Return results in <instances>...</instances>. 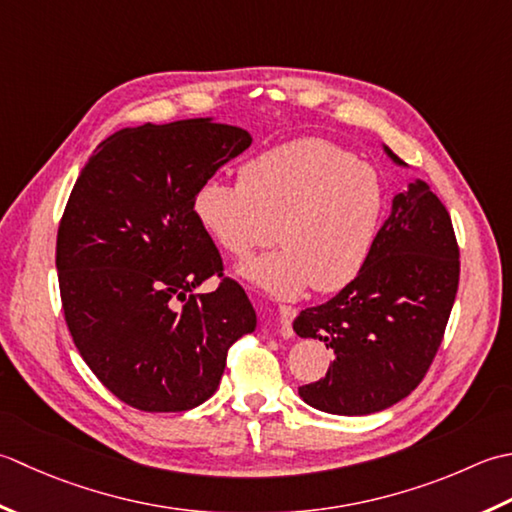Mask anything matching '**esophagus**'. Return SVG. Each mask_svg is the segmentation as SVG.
I'll return each mask as SVG.
<instances>
[{
    "label": "esophagus",
    "instance_id": "esophagus-1",
    "mask_svg": "<svg viewBox=\"0 0 512 512\" xmlns=\"http://www.w3.org/2000/svg\"><path fill=\"white\" fill-rule=\"evenodd\" d=\"M278 318H280V336L283 338H291L294 336V329H291V322L296 318V309L280 305L278 307Z\"/></svg>",
    "mask_w": 512,
    "mask_h": 512
}]
</instances>
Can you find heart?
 Listing matches in <instances>:
<instances>
[{
	"label": "heart",
	"mask_w": 512,
	"mask_h": 512,
	"mask_svg": "<svg viewBox=\"0 0 512 512\" xmlns=\"http://www.w3.org/2000/svg\"><path fill=\"white\" fill-rule=\"evenodd\" d=\"M384 212L378 170L322 139L278 145L245 165L241 183L210 179L194 196L198 223L227 254L245 258L274 238L283 245L236 269L276 298L349 285L369 260Z\"/></svg>",
	"instance_id": "b5f03b06"
}]
</instances>
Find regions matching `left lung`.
Here are the masks:
<instances>
[{
	"mask_svg": "<svg viewBox=\"0 0 512 512\" xmlns=\"http://www.w3.org/2000/svg\"><path fill=\"white\" fill-rule=\"evenodd\" d=\"M382 150L406 168L384 143ZM457 283L451 216L429 183L413 179L393 196L360 274L294 320L300 338L333 349L325 378L298 389L302 402L331 415H369L406 398L440 347Z\"/></svg>",
	"mask_w": 512,
	"mask_h": 512,
	"instance_id": "1",
	"label": "left lung"
}]
</instances>
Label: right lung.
I'll list each match as a JSON object with an SVG mask.
<instances>
[{
	"mask_svg": "<svg viewBox=\"0 0 512 512\" xmlns=\"http://www.w3.org/2000/svg\"><path fill=\"white\" fill-rule=\"evenodd\" d=\"M252 137L212 117L110 134L72 187L57 234L72 342L103 387L148 413L212 398L227 349L256 329L241 285L192 291L223 263L194 196Z\"/></svg>",
	"mask_w": 512,
	"mask_h": 512,
	"instance_id": "add662e5",
	"label": "right lung"
}]
</instances>
